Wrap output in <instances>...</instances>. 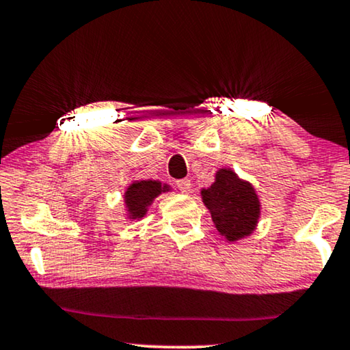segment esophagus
Listing matches in <instances>:
<instances>
[{"instance_id":"1","label":"esophagus","mask_w":350,"mask_h":350,"mask_svg":"<svg viewBox=\"0 0 350 350\" xmlns=\"http://www.w3.org/2000/svg\"><path fill=\"white\" fill-rule=\"evenodd\" d=\"M176 185H177V189H179V190L182 191V193H189V191L191 190V184H190L189 179H180V180H177Z\"/></svg>"}]
</instances>
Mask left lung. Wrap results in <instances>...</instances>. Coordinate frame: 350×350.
<instances>
[{
    "label": "left lung",
    "instance_id": "8db88e82",
    "mask_svg": "<svg viewBox=\"0 0 350 350\" xmlns=\"http://www.w3.org/2000/svg\"><path fill=\"white\" fill-rule=\"evenodd\" d=\"M201 195L215 228L226 239L236 241L252 233L260 215V201L249 182L241 180L231 170H220L214 184Z\"/></svg>",
    "mask_w": 350,
    "mask_h": 350
}]
</instances>
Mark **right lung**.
<instances>
[{
  "label": "right lung",
  "mask_w": 350,
  "mask_h": 350,
  "mask_svg": "<svg viewBox=\"0 0 350 350\" xmlns=\"http://www.w3.org/2000/svg\"><path fill=\"white\" fill-rule=\"evenodd\" d=\"M166 190H168V187L161 185L159 180L133 182L125 191V204L131 219H141L142 215H146L147 208L155 196Z\"/></svg>",
  "instance_id": "right-lung-1"
}]
</instances>
